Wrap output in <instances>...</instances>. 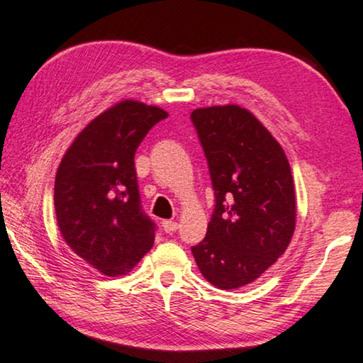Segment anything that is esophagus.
<instances>
[{"label":"esophagus","mask_w":363,"mask_h":363,"mask_svg":"<svg viewBox=\"0 0 363 363\" xmlns=\"http://www.w3.org/2000/svg\"><path fill=\"white\" fill-rule=\"evenodd\" d=\"M162 227H163V230L167 232V233H171V232H176L177 230V223L176 220H169V219H167V220H163L162 223Z\"/></svg>","instance_id":"obj_1"}]
</instances>
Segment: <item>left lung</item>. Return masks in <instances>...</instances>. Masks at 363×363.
Here are the masks:
<instances>
[{"mask_svg": "<svg viewBox=\"0 0 363 363\" xmlns=\"http://www.w3.org/2000/svg\"><path fill=\"white\" fill-rule=\"evenodd\" d=\"M192 121L210 164L216 208L192 248L211 285L235 290L277 262L296 227V195L284 147L237 104L195 108Z\"/></svg>", "mask_w": 363, "mask_h": 363, "instance_id": "obj_1", "label": "left lung"}]
</instances>
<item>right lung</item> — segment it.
Instances as JSON below:
<instances>
[{"label": "right lung", "instance_id": "obj_1", "mask_svg": "<svg viewBox=\"0 0 363 363\" xmlns=\"http://www.w3.org/2000/svg\"><path fill=\"white\" fill-rule=\"evenodd\" d=\"M167 110L121 99L91 120L64 153L54 182L59 232L107 277L130 274L152 248L155 225L140 211L134 153Z\"/></svg>", "mask_w": 363, "mask_h": 363}]
</instances>
